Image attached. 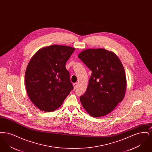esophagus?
Here are the masks:
<instances>
[{"label": "esophagus", "mask_w": 152, "mask_h": 152, "mask_svg": "<svg viewBox=\"0 0 152 152\" xmlns=\"http://www.w3.org/2000/svg\"><path fill=\"white\" fill-rule=\"evenodd\" d=\"M73 87H74V89H76V88H77V83H73Z\"/></svg>", "instance_id": "34e87169"}]
</instances>
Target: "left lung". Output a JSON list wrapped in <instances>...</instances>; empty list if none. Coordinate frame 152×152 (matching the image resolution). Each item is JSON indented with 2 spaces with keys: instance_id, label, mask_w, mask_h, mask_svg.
<instances>
[{
  "instance_id": "1",
  "label": "left lung",
  "mask_w": 152,
  "mask_h": 152,
  "mask_svg": "<svg viewBox=\"0 0 152 152\" xmlns=\"http://www.w3.org/2000/svg\"><path fill=\"white\" fill-rule=\"evenodd\" d=\"M78 57L92 72L81 103L91 116H105L124 98L126 79L123 64L115 53L103 48L86 50Z\"/></svg>"
}]
</instances>
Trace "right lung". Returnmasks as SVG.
<instances>
[{"mask_svg":"<svg viewBox=\"0 0 152 152\" xmlns=\"http://www.w3.org/2000/svg\"><path fill=\"white\" fill-rule=\"evenodd\" d=\"M75 48L52 45L40 49L27 66L25 84L31 101L44 112L60 107L73 88L65 64Z\"/></svg>","mask_w":152,"mask_h":152,"instance_id":"1","label":"right lung"}]
</instances>
